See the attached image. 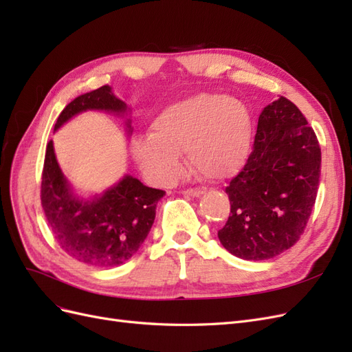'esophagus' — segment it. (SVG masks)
Masks as SVG:
<instances>
[{"instance_id":"34e87169","label":"esophagus","mask_w":352,"mask_h":352,"mask_svg":"<svg viewBox=\"0 0 352 352\" xmlns=\"http://www.w3.org/2000/svg\"><path fill=\"white\" fill-rule=\"evenodd\" d=\"M182 194H185V195H188V197H199V195H202L204 194V190L202 189H194V188H189V189H185V190H182Z\"/></svg>"}]
</instances>
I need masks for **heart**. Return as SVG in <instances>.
Segmentation results:
<instances>
[{
    "label": "heart",
    "mask_w": 352,
    "mask_h": 352,
    "mask_svg": "<svg viewBox=\"0 0 352 352\" xmlns=\"http://www.w3.org/2000/svg\"><path fill=\"white\" fill-rule=\"evenodd\" d=\"M150 133L131 142L132 157L154 182L167 185L180 175V153L190 168L211 182H223L243 167L251 148L252 123L242 101L201 92L160 111Z\"/></svg>",
    "instance_id": "1"
}]
</instances>
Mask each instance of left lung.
Here are the masks:
<instances>
[{"instance_id": "obj_1", "label": "left lung", "mask_w": 352, "mask_h": 352, "mask_svg": "<svg viewBox=\"0 0 352 352\" xmlns=\"http://www.w3.org/2000/svg\"><path fill=\"white\" fill-rule=\"evenodd\" d=\"M322 151L313 127L285 97L265 107L252 153L226 194L230 214L219 239L243 260H269L301 238L316 204Z\"/></svg>"}]
</instances>
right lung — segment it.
<instances>
[{
	"mask_svg": "<svg viewBox=\"0 0 352 352\" xmlns=\"http://www.w3.org/2000/svg\"><path fill=\"white\" fill-rule=\"evenodd\" d=\"M87 110L124 113L126 104L105 85L69 102L58 116L56 129ZM164 194L162 189L148 188L138 179L124 176L101 197L80 201L72 194L61 173L52 141L47 144L41 204L60 248L78 261L113 267L129 260L150 233L157 202Z\"/></svg>",
	"mask_w": 352,
	"mask_h": 352,
	"instance_id": "1",
	"label": "right lung"
}]
</instances>
